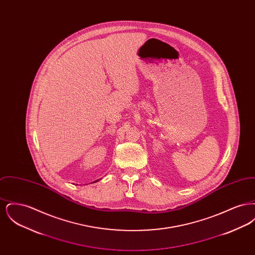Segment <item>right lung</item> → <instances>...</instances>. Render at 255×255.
I'll return each mask as SVG.
<instances>
[{"label":"right lung","mask_w":255,"mask_h":255,"mask_svg":"<svg viewBox=\"0 0 255 255\" xmlns=\"http://www.w3.org/2000/svg\"><path fill=\"white\" fill-rule=\"evenodd\" d=\"M97 181H98V180H97Z\"/></svg>","instance_id":"right-lung-1"}]
</instances>
